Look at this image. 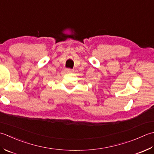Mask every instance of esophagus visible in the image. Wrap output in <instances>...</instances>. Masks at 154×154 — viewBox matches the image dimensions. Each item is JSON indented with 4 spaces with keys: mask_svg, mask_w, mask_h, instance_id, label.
Returning a JSON list of instances; mask_svg holds the SVG:
<instances>
[{
    "mask_svg": "<svg viewBox=\"0 0 154 154\" xmlns=\"http://www.w3.org/2000/svg\"><path fill=\"white\" fill-rule=\"evenodd\" d=\"M66 72L67 73H71L72 72V69H70V68H67L66 70Z\"/></svg>",
    "mask_w": 154,
    "mask_h": 154,
    "instance_id": "obj_1",
    "label": "esophagus"
}]
</instances>
